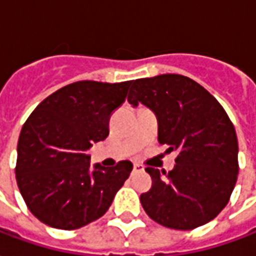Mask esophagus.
<instances>
[{
  "label": "esophagus",
  "mask_w": 256,
  "mask_h": 256,
  "mask_svg": "<svg viewBox=\"0 0 256 256\" xmlns=\"http://www.w3.org/2000/svg\"><path fill=\"white\" fill-rule=\"evenodd\" d=\"M133 171H134V172H141V171H144V166H140V164H134V166H133Z\"/></svg>",
  "instance_id": "esophagus-1"
}]
</instances>
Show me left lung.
<instances>
[{"instance_id":"8db88e82","label":"left lung","mask_w":256,"mask_h":256,"mask_svg":"<svg viewBox=\"0 0 256 256\" xmlns=\"http://www.w3.org/2000/svg\"><path fill=\"white\" fill-rule=\"evenodd\" d=\"M128 103L156 114L158 142L176 152L170 172L146 166L150 190L141 194L146 214L160 225L190 230L209 222L229 202L239 162L234 123L213 94L180 74L132 81Z\"/></svg>"}]
</instances>
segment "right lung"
Returning a JSON list of instances; mask_svg holds the SVG:
<instances>
[{
  "instance_id": "add662e5",
  "label": "right lung",
  "mask_w": 256,
  "mask_h": 256,
  "mask_svg": "<svg viewBox=\"0 0 256 256\" xmlns=\"http://www.w3.org/2000/svg\"><path fill=\"white\" fill-rule=\"evenodd\" d=\"M132 81H77L32 111L17 142L16 180L26 205L43 224L73 230L100 218L133 170L128 160L90 171L88 150L108 136L111 115Z\"/></svg>"
}]
</instances>
